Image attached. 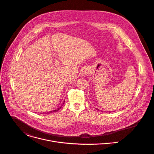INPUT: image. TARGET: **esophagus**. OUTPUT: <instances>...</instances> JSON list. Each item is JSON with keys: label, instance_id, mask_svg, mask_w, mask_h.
<instances>
[{"label": "esophagus", "instance_id": "esophagus-1", "mask_svg": "<svg viewBox=\"0 0 154 154\" xmlns=\"http://www.w3.org/2000/svg\"><path fill=\"white\" fill-rule=\"evenodd\" d=\"M89 72H90V69L88 68H87V67H85V68L82 69V70L80 71V74L82 76H85Z\"/></svg>", "mask_w": 154, "mask_h": 154}]
</instances>
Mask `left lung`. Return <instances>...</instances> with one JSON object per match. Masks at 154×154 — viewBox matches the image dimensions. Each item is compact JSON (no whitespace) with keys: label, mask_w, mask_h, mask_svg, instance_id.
I'll list each match as a JSON object with an SVG mask.
<instances>
[{"label":"left lung","mask_w":154,"mask_h":154,"mask_svg":"<svg viewBox=\"0 0 154 154\" xmlns=\"http://www.w3.org/2000/svg\"><path fill=\"white\" fill-rule=\"evenodd\" d=\"M97 109V110H99V109Z\"/></svg>","instance_id":"8db88e82"}]
</instances>
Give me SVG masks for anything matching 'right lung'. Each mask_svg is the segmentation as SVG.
<instances>
[{
	"instance_id": "obj_1",
	"label": "right lung",
	"mask_w": 154,
	"mask_h": 154,
	"mask_svg": "<svg viewBox=\"0 0 154 154\" xmlns=\"http://www.w3.org/2000/svg\"><path fill=\"white\" fill-rule=\"evenodd\" d=\"M64 102H63V104H64ZM63 105H61V106H60V107H59V108H57V109H55V110H53V111H51V112H48V113H53V112H57V111H58V109H60V108H61V106H63Z\"/></svg>"
}]
</instances>
